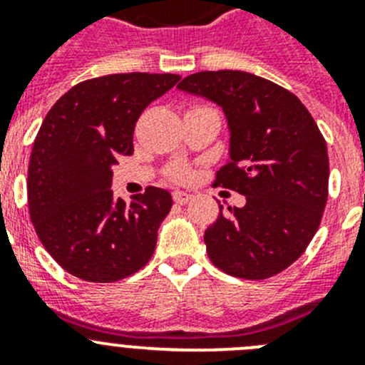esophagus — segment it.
Listing matches in <instances>:
<instances>
[{
	"mask_svg": "<svg viewBox=\"0 0 365 365\" xmlns=\"http://www.w3.org/2000/svg\"><path fill=\"white\" fill-rule=\"evenodd\" d=\"M172 197H173V201L177 202V205H186V202L192 199V195H190V193H186V192H180V190H175V192L172 193Z\"/></svg>",
	"mask_w": 365,
	"mask_h": 365,
	"instance_id": "34e87169",
	"label": "esophagus"
}]
</instances>
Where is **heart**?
Wrapping results in <instances>:
<instances>
[{
	"instance_id": "heart-1",
	"label": "heart",
	"mask_w": 365,
	"mask_h": 365,
	"mask_svg": "<svg viewBox=\"0 0 365 365\" xmlns=\"http://www.w3.org/2000/svg\"><path fill=\"white\" fill-rule=\"evenodd\" d=\"M166 175L172 180H177V182H185V180H188L190 175H192V170H190L188 164L175 163L172 164V166H168Z\"/></svg>"
}]
</instances>
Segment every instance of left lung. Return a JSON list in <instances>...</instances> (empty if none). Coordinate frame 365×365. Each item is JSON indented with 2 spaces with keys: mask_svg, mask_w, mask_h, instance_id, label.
I'll return each instance as SVG.
<instances>
[{
  "mask_svg": "<svg viewBox=\"0 0 365 365\" xmlns=\"http://www.w3.org/2000/svg\"><path fill=\"white\" fill-rule=\"evenodd\" d=\"M179 89L214 100L230 128V160L212 186L245 195L206 228L208 257L243 279L291 267L320 227L329 195V157L314 118L285 87L243 71H201Z\"/></svg>",
  "mask_w": 365,
  "mask_h": 365,
  "instance_id": "left-lung-1",
  "label": "left lung"
}]
</instances>
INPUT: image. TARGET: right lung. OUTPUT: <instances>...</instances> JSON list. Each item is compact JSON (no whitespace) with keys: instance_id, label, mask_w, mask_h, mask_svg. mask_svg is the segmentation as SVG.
Masks as SVG:
<instances>
[{"instance_id":"obj_1","label":"right lung","mask_w":365,"mask_h":365,"mask_svg":"<svg viewBox=\"0 0 365 365\" xmlns=\"http://www.w3.org/2000/svg\"><path fill=\"white\" fill-rule=\"evenodd\" d=\"M179 74L118 73L76 83L41 122L29 160V214L45 250L83 282L111 283L143 269L172 195L148 186L113 197L111 166L133 153L140 113Z\"/></svg>"}]
</instances>
